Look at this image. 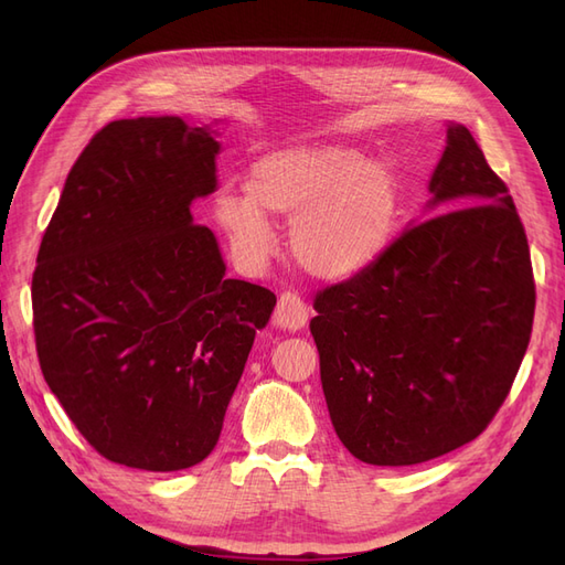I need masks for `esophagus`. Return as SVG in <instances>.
<instances>
[{"mask_svg":"<svg viewBox=\"0 0 565 565\" xmlns=\"http://www.w3.org/2000/svg\"><path fill=\"white\" fill-rule=\"evenodd\" d=\"M306 320H309V306L299 299V295L295 292L280 295L276 313H273V324L287 332H297L303 328Z\"/></svg>","mask_w":565,"mask_h":565,"instance_id":"34e87169","label":"esophagus"}]
</instances>
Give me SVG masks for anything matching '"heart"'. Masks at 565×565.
<instances>
[{"mask_svg": "<svg viewBox=\"0 0 565 565\" xmlns=\"http://www.w3.org/2000/svg\"><path fill=\"white\" fill-rule=\"evenodd\" d=\"M401 214V177L384 158L341 143H295L252 162L245 191L221 188L218 228L249 264L276 245L270 216L289 221V249L318 280H349L391 245Z\"/></svg>", "mask_w": 565, "mask_h": 565, "instance_id": "obj_1", "label": "heart"}]
</instances>
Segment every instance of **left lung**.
<instances>
[{"mask_svg": "<svg viewBox=\"0 0 565 565\" xmlns=\"http://www.w3.org/2000/svg\"><path fill=\"white\" fill-rule=\"evenodd\" d=\"M424 214L313 303L332 426L374 467L422 465L481 434L533 330L525 231L465 125H448Z\"/></svg>", "mask_w": 565, "mask_h": 565, "instance_id": "8db88e82", "label": "left lung"}]
</instances>
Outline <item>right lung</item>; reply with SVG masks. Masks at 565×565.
I'll return each mask as SVG.
<instances>
[{
	"mask_svg": "<svg viewBox=\"0 0 565 565\" xmlns=\"http://www.w3.org/2000/svg\"><path fill=\"white\" fill-rule=\"evenodd\" d=\"M214 125L117 119L65 179L32 276L44 380L115 465L181 471L207 457L243 377L266 287L226 278L193 202L216 191Z\"/></svg>",
	"mask_w": 565,
	"mask_h": 565,
	"instance_id": "add662e5",
	"label": "right lung"
}]
</instances>
